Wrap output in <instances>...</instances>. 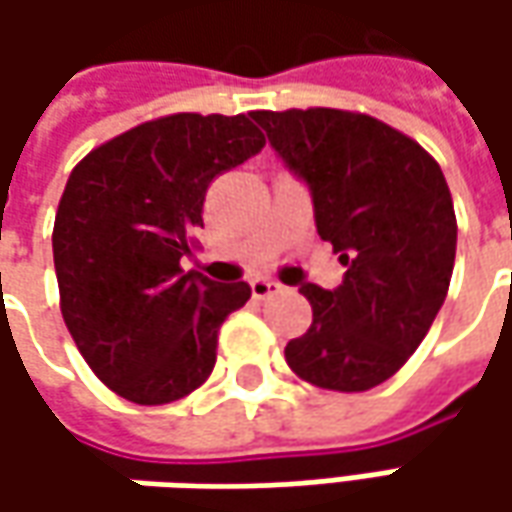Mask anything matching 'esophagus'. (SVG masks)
Segmentation results:
<instances>
[{"label": "esophagus", "mask_w": 512, "mask_h": 512, "mask_svg": "<svg viewBox=\"0 0 512 512\" xmlns=\"http://www.w3.org/2000/svg\"><path fill=\"white\" fill-rule=\"evenodd\" d=\"M282 290H285L282 282H273V279H265V276H259V279H253V282H250V293H253L256 299H267V296L282 293Z\"/></svg>", "instance_id": "34e87169"}]
</instances>
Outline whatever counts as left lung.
Segmentation results:
<instances>
[{"mask_svg": "<svg viewBox=\"0 0 512 512\" xmlns=\"http://www.w3.org/2000/svg\"><path fill=\"white\" fill-rule=\"evenodd\" d=\"M270 148L302 179L319 236L339 253L342 285H302L313 325L285 359L305 382L362 393L387 382L442 310L456 213L427 150L364 113L253 110Z\"/></svg>", "mask_w": 512, "mask_h": 512, "instance_id": "1", "label": "left lung"}]
</instances>
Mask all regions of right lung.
<instances>
[{
	"label": "right lung",
	"mask_w": 512,
	"mask_h": 512,
	"mask_svg": "<svg viewBox=\"0 0 512 512\" xmlns=\"http://www.w3.org/2000/svg\"><path fill=\"white\" fill-rule=\"evenodd\" d=\"M262 148L245 113H176L90 150L70 173L53 225L62 316L122 399L176 402L210 376L219 327L250 287L182 270V259L207 185Z\"/></svg>",
	"instance_id": "add662e5"
}]
</instances>
